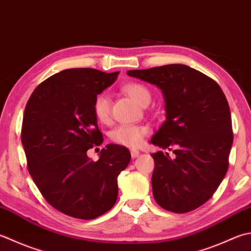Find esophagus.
I'll return each mask as SVG.
<instances>
[{
  "label": "esophagus",
  "mask_w": 251,
  "mask_h": 251,
  "mask_svg": "<svg viewBox=\"0 0 251 251\" xmlns=\"http://www.w3.org/2000/svg\"><path fill=\"white\" fill-rule=\"evenodd\" d=\"M130 154H131V158L135 159V158H137V156L139 155V151L132 149V150H130Z\"/></svg>",
  "instance_id": "1"
}]
</instances>
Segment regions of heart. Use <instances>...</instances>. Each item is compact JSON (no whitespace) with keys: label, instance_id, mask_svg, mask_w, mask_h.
<instances>
[{"label":"heart","instance_id":"b5f03b06","mask_svg":"<svg viewBox=\"0 0 251 251\" xmlns=\"http://www.w3.org/2000/svg\"><path fill=\"white\" fill-rule=\"evenodd\" d=\"M125 92L141 105H148L151 100V93L148 88L139 82H129L124 86ZM112 101L106 92H101L93 100L92 110L96 119L101 123H109L111 120ZM148 127L144 125L122 124L112 129L110 138L117 145L129 148H137L141 145L145 136L148 134Z\"/></svg>","mask_w":251,"mask_h":251}]
</instances>
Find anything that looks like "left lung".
Wrapping results in <instances>:
<instances>
[{"label":"left lung","instance_id":"obj_1","mask_svg":"<svg viewBox=\"0 0 251 251\" xmlns=\"http://www.w3.org/2000/svg\"><path fill=\"white\" fill-rule=\"evenodd\" d=\"M127 75L158 86L166 120L151 142L175 154L152 153V190L161 208L186 213L212 197L228 169L232 119L218 82L183 64L128 71Z\"/></svg>","mask_w":251,"mask_h":251}]
</instances>
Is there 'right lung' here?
I'll return each instance as SVG.
<instances>
[{
	"instance_id": "add662e5",
	"label": "right lung",
	"mask_w": 251,
	"mask_h": 251,
	"mask_svg": "<svg viewBox=\"0 0 251 251\" xmlns=\"http://www.w3.org/2000/svg\"><path fill=\"white\" fill-rule=\"evenodd\" d=\"M119 74L64 70L42 81L25 107L22 142L29 173L43 198L73 218L92 220L113 208L117 176L131 158L126 147L113 144L96 162L87 156L103 142L93 100Z\"/></svg>"
}]
</instances>
